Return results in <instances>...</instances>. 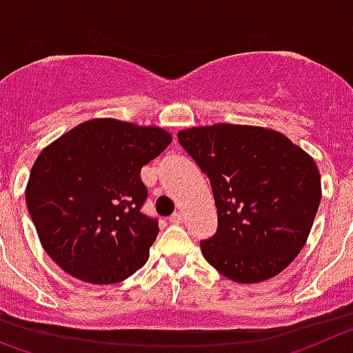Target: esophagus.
<instances>
[{
  "mask_svg": "<svg viewBox=\"0 0 353 353\" xmlns=\"http://www.w3.org/2000/svg\"><path fill=\"white\" fill-rule=\"evenodd\" d=\"M168 220H170L172 223H181L183 222V213H181V211H176V213H174Z\"/></svg>",
  "mask_w": 353,
  "mask_h": 353,
  "instance_id": "34e87169",
  "label": "esophagus"
}]
</instances>
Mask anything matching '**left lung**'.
<instances>
[{"mask_svg":"<svg viewBox=\"0 0 353 353\" xmlns=\"http://www.w3.org/2000/svg\"><path fill=\"white\" fill-rule=\"evenodd\" d=\"M177 140L213 190L219 229L201 241L206 261L240 284L281 274L307 241L320 206L314 159L257 125L190 128Z\"/></svg>","mask_w":353,"mask_h":353,"instance_id":"left-lung-1","label":"left lung"}]
</instances>
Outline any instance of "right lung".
<instances>
[{"mask_svg": "<svg viewBox=\"0 0 353 353\" xmlns=\"http://www.w3.org/2000/svg\"><path fill=\"white\" fill-rule=\"evenodd\" d=\"M170 142L161 128L94 119L39 154L26 204L42 247L63 272L115 284L145 265L159 229L142 213L140 170Z\"/></svg>", "mask_w": 353, "mask_h": 353, "instance_id": "obj_1", "label": "right lung"}]
</instances>
